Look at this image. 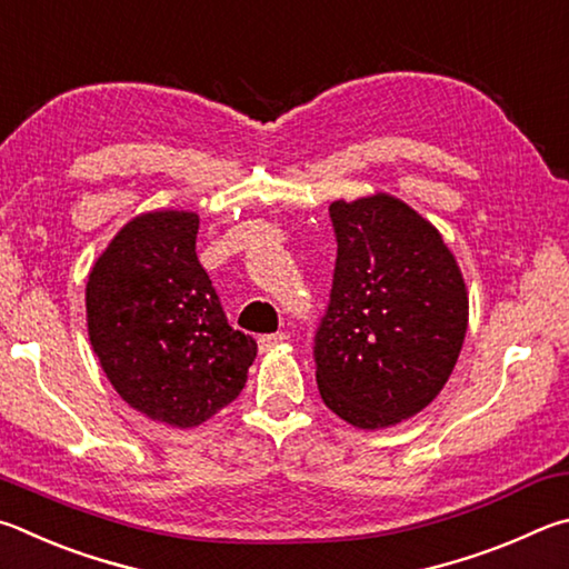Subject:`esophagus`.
<instances>
[{
    "label": "esophagus",
    "instance_id": "obj_1",
    "mask_svg": "<svg viewBox=\"0 0 569 569\" xmlns=\"http://www.w3.org/2000/svg\"><path fill=\"white\" fill-rule=\"evenodd\" d=\"M287 340V335L284 332H272V335H262L257 340V347H259V352H269L272 350V347H277V345H282Z\"/></svg>",
    "mask_w": 569,
    "mask_h": 569
}]
</instances>
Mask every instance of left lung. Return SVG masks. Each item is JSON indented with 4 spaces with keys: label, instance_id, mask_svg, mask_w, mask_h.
<instances>
[{
    "label": "left lung",
    "instance_id": "obj_1",
    "mask_svg": "<svg viewBox=\"0 0 569 569\" xmlns=\"http://www.w3.org/2000/svg\"><path fill=\"white\" fill-rule=\"evenodd\" d=\"M330 305L315 332L317 387L345 422L380 430L430 405L467 332L460 267L437 229L390 194L332 202Z\"/></svg>",
    "mask_w": 569,
    "mask_h": 569
}]
</instances>
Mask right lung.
I'll return each instance as SVG.
<instances>
[{
	"instance_id": "right-lung-1",
	"label": "right lung",
	"mask_w": 569,
	"mask_h": 569,
	"mask_svg": "<svg viewBox=\"0 0 569 569\" xmlns=\"http://www.w3.org/2000/svg\"><path fill=\"white\" fill-rule=\"evenodd\" d=\"M194 212L134 217L97 259L87 282V327L99 365L137 412L197 427L247 382L252 337L229 327L197 259Z\"/></svg>"
}]
</instances>
